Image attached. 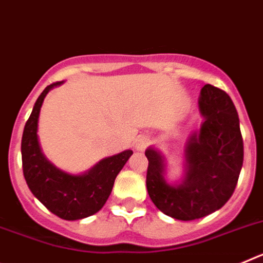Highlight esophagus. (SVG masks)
I'll return each mask as SVG.
<instances>
[{
	"instance_id": "esophagus-1",
	"label": "esophagus",
	"mask_w": 263,
	"mask_h": 263,
	"mask_svg": "<svg viewBox=\"0 0 263 263\" xmlns=\"http://www.w3.org/2000/svg\"><path fill=\"white\" fill-rule=\"evenodd\" d=\"M148 143H150V139H148L146 136H141L136 139L134 147H136L138 152H143V150L148 146Z\"/></svg>"
}]
</instances>
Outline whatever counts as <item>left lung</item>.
<instances>
[{"label": "left lung", "mask_w": 263, "mask_h": 263, "mask_svg": "<svg viewBox=\"0 0 263 263\" xmlns=\"http://www.w3.org/2000/svg\"><path fill=\"white\" fill-rule=\"evenodd\" d=\"M199 106L205 121L188 142L187 176L182 184H167L160 154L146 150L148 196L160 212L183 221L220 210L233 195L243 162L240 120L227 92L205 84Z\"/></svg>", "instance_id": "1"}]
</instances>
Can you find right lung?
Segmentation results:
<instances>
[{"mask_svg": "<svg viewBox=\"0 0 263 263\" xmlns=\"http://www.w3.org/2000/svg\"><path fill=\"white\" fill-rule=\"evenodd\" d=\"M59 84L60 81H57L45 88L25 125L21 143L23 176L32 195L50 212L63 220H80L103 208L116 176L133 152L126 150L106 158L84 175H69L51 164L41 152L36 127L45 96L51 88Z\"/></svg>", "mask_w": 263, "mask_h": 263, "instance_id": "add662e5", "label": "right lung"}]
</instances>
